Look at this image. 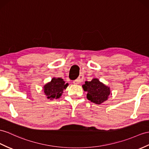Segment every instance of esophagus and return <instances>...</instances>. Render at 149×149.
<instances>
[{
	"mask_svg": "<svg viewBox=\"0 0 149 149\" xmlns=\"http://www.w3.org/2000/svg\"><path fill=\"white\" fill-rule=\"evenodd\" d=\"M83 79V75L81 74L77 79L74 80L72 83H73V84H74V85H78V84H79V83H80L82 81Z\"/></svg>",
	"mask_w": 149,
	"mask_h": 149,
	"instance_id": "obj_1",
	"label": "esophagus"
}]
</instances>
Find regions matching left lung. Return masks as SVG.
<instances>
[{
  "label": "left lung",
  "instance_id": "8db88e82",
  "mask_svg": "<svg viewBox=\"0 0 149 149\" xmlns=\"http://www.w3.org/2000/svg\"><path fill=\"white\" fill-rule=\"evenodd\" d=\"M84 91L87 92L86 98L92 102L100 104L107 100L109 96L112 95L110 87L104 84L99 79L93 78L90 81H86L82 85Z\"/></svg>",
  "mask_w": 149,
  "mask_h": 149
}]
</instances>
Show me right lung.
Listing matches in <instances>:
<instances>
[{"mask_svg": "<svg viewBox=\"0 0 149 149\" xmlns=\"http://www.w3.org/2000/svg\"><path fill=\"white\" fill-rule=\"evenodd\" d=\"M68 86V83H65L63 79L54 77L51 81L43 86V91L48 99H57L61 97Z\"/></svg>", "mask_w": 149, "mask_h": 149, "instance_id": "1", "label": "right lung"}]
</instances>
